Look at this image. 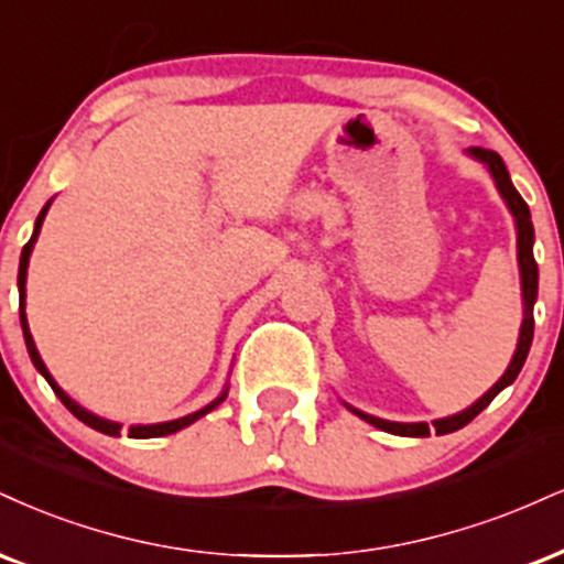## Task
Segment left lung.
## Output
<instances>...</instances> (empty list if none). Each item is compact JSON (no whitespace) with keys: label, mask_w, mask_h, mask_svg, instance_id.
<instances>
[{"label":"left lung","mask_w":564,"mask_h":564,"mask_svg":"<svg viewBox=\"0 0 564 564\" xmlns=\"http://www.w3.org/2000/svg\"><path fill=\"white\" fill-rule=\"evenodd\" d=\"M467 154L470 158H476L478 162H484V165L491 171L494 175V183H497L501 199L507 202V207H510V213L514 217V228H518V264H520V286H522V325H520V338H518V349H514V355L510 359V365H507L505 376L499 378L497 383L488 389L484 397L478 399L476 404H470L467 410L457 412V415L452 417H441V420H433V425L429 423H391V420H381V417H372L368 412L362 410H355V406H349L351 412H355L357 417H362L365 423L376 425V429H381L386 433H393V436H431V431H436V436H444V433H452V431H459L465 429L467 423H470L473 417L478 415V412H484L488 404L494 402V397L501 389H507L514 378H518V372L522 370V365H525V357L528 351H531V341H533V304H535V296H539V264L533 260V223H531V209H528L525 202H522V196L518 194V188L512 186L510 181V173H507L505 162L497 152H491V149H480V147H473L467 149Z\"/></svg>","instance_id":"left-lung-1"}]
</instances>
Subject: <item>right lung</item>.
<instances>
[{"instance_id":"add662e5","label":"right lung","mask_w":564,"mask_h":564,"mask_svg":"<svg viewBox=\"0 0 564 564\" xmlns=\"http://www.w3.org/2000/svg\"><path fill=\"white\" fill-rule=\"evenodd\" d=\"M50 205H52V199L46 202L42 213H39V217H36V226H33V236H31V241L25 243V247H23V254H20V270H18V291H20V328H23L25 347H29L31 362L36 365V370L42 372V376L46 378V383H50V386H52V391L57 393L59 402H63V404L67 406V410H70L73 415H76V417L80 420V423H86L88 429H94V431H99V433H107V436H120V429H123V425H120V423H112V420H105V417L94 415V412L84 410V406H80V404L76 402V399H70L63 389H59L57 381H54V378H52V372L46 370L44 359H42V355H39L36 344H33V336H31V330H29V317H25V275H29V257H31V252H33V243H36V239H39V230H42V223H44L46 209H50ZM226 397H228V386H226V389L220 391V397H217L215 402H209L207 406H202V410L192 412V415L178 417V420H167V423H154V425H131V429H128V436H133V438L167 436V433H175V431L186 429V425L196 423V420H199L202 415H207V412H213L217 404L226 402Z\"/></svg>"}]
</instances>
